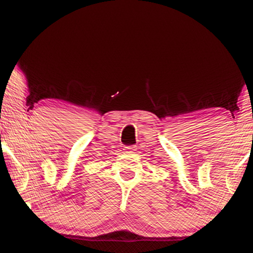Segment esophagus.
<instances>
[{
	"mask_svg": "<svg viewBox=\"0 0 253 253\" xmlns=\"http://www.w3.org/2000/svg\"><path fill=\"white\" fill-rule=\"evenodd\" d=\"M126 148L130 150V153H132V150H137V145H133V146H129V147H126Z\"/></svg>",
	"mask_w": 253,
	"mask_h": 253,
	"instance_id": "1",
	"label": "esophagus"
}]
</instances>
